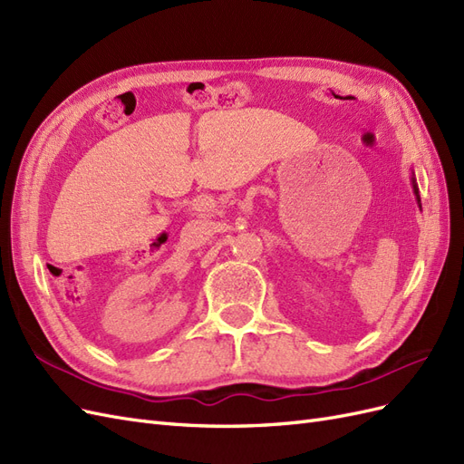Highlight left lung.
Instances as JSON below:
<instances>
[{"instance_id":"obj_1","label":"left lung","mask_w":464,"mask_h":464,"mask_svg":"<svg viewBox=\"0 0 464 464\" xmlns=\"http://www.w3.org/2000/svg\"><path fill=\"white\" fill-rule=\"evenodd\" d=\"M412 186H414V193H416V198H418V203H420V195H418V186H416V179H412Z\"/></svg>"}]
</instances>
